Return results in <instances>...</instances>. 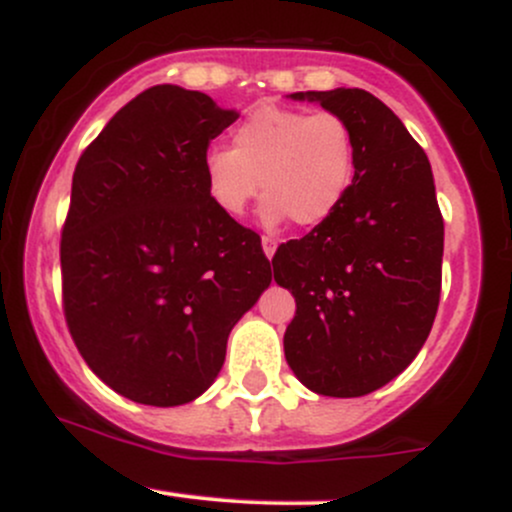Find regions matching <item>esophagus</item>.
Masks as SVG:
<instances>
[{
    "label": "esophagus",
    "instance_id": "34e87169",
    "mask_svg": "<svg viewBox=\"0 0 512 512\" xmlns=\"http://www.w3.org/2000/svg\"><path fill=\"white\" fill-rule=\"evenodd\" d=\"M262 248H264V255H267L269 260H272L274 252H276V240L272 236H264L262 238Z\"/></svg>",
    "mask_w": 512,
    "mask_h": 512
}]
</instances>
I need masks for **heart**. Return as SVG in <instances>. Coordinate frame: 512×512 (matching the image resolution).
<instances>
[{
    "label": "heart",
    "mask_w": 512,
    "mask_h": 512,
    "mask_svg": "<svg viewBox=\"0 0 512 512\" xmlns=\"http://www.w3.org/2000/svg\"><path fill=\"white\" fill-rule=\"evenodd\" d=\"M356 146L349 120L334 110L264 103L233 129V149L214 146L204 156L209 195L216 207L238 216L257 197L262 216H286L301 228L325 223L344 202L354 180Z\"/></svg>",
    "instance_id": "heart-1"
}]
</instances>
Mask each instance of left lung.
<instances>
[{
  "label": "left lung",
  "mask_w": 512,
  "mask_h": 512,
  "mask_svg": "<svg viewBox=\"0 0 512 512\" xmlns=\"http://www.w3.org/2000/svg\"><path fill=\"white\" fill-rule=\"evenodd\" d=\"M344 115L356 168L339 209L274 252L296 298L286 361L317 395L361 397L414 361L438 313L443 214L426 151L363 88L291 93Z\"/></svg>",
  "instance_id": "1"
}]
</instances>
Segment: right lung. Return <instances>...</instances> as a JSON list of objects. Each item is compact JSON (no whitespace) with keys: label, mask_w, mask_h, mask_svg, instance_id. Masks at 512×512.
Masks as SVG:
<instances>
[{"label":"right lung","mask_w":512,"mask_h":512,"mask_svg":"<svg viewBox=\"0 0 512 512\" xmlns=\"http://www.w3.org/2000/svg\"><path fill=\"white\" fill-rule=\"evenodd\" d=\"M207 93L151 86L74 168L62 310L88 368L122 397L178 407L214 383L233 325L272 281L255 231L209 195V142L236 122Z\"/></svg>","instance_id":"obj_1"}]
</instances>
